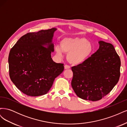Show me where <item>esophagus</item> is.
Here are the masks:
<instances>
[{"instance_id": "34e87169", "label": "esophagus", "mask_w": 127, "mask_h": 127, "mask_svg": "<svg viewBox=\"0 0 127 127\" xmlns=\"http://www.w3.org/2000/svg\"><path fill=\"white\" fill-rule=\"evenodd\" d=\"M70 66H68V65H67V64L64 65V69H70Z\"/></svg>"}]
</instances>
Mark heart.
Instances as JSON below:
<instances>
[{"instance_id":"obj_1","label":"heart","mask_w":127,"mask_h":127,"mask_svg":"<svg viewBox=\"0 0 127 127\" xmlns=\"http://www.w3.org/2000/svg\"><path fill=\"white\" fill-rule=\"evenodd\" d=\"M61 47L56 46L55 51L60 58L68 55L67 59L73 65L83 63L93 51V45L90 41L84 37H65L60 42Z\"/></svg>"}]
</instances>
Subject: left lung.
Returning <instances> with one entry per match:
<instances>
[{
	"label": "left lung",
	"instance_id": "1",
	"mask_svg": "<svg viewBox=\"0 0 127 127\" xmlns=\"http://www.w3.org/2000/svg\"><path fill=\"white\" fill-rule=\"evenodd\" d=\"M98 49L84 62L71 68V86L80 98L96 101L109 94L118 83L121 61L113 45L98 42Z\"/></svg>",
	"mask_w": 127,
	"mask_h": 127
}]
</instances>
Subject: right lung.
<instances>
[{
    "label": "right lung",
    "mask_w": 127,
    "mask_h": 127,
    "mask_svg": "<svg viewBox=\"0 0 127 127\" xmlns=\"http://www.w3.org/2000/svg\"><path fill=\"white\" fill-rule=\"evenodd\" d=\"M56 30L52 28L27 33L10 50V79L27 95L38 96L47 94L55 79L64 71V64L56 63L51 58L54 51L52 39Z\"/></svg>",
    "instance_id": "obj_1"
}]
</instances>
